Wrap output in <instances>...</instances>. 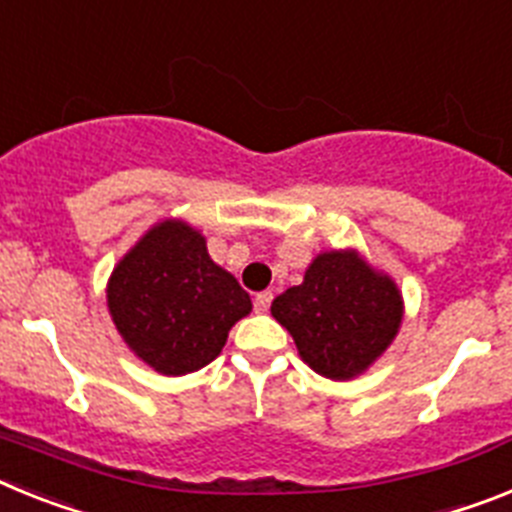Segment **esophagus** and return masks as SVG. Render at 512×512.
I'll use <instances>...</instances> for the list:
<instances>
[{
  "mask_svg": "<svg viewBox=\"0 0 512 512\" xmlns=\"http://www.w3.org/2000/svg\"><path fill=\"white\" fill-rule=\"evenodd\" d=\"M270 304H273V291H260L255 296V311H260V314H265V311L270 309Z\"/></svg>",
  "mask_w": 512,
  "mask_h": 512,
  "instance_id": "1",
  "label": "esophagus"
}]
</instances>
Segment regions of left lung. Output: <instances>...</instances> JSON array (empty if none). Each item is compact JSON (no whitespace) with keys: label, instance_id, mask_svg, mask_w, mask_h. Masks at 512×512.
<instances>
[{"label":"left lung","instance_id":"left-lung-1","mask_svg":"<svg viewBox=\"0 0 512 512\" xmlns=\"http://www.w3.org/2000/svg\"><path fill=\"white\" fill-rule=\"evenodd\" d=\"M270 311L291 332L304 363L327 379H353L397 335L402 296L355 252H324L304 283L283 291Z\"/></svg>","mask_w":512,"mask_h":512}]
</instances>
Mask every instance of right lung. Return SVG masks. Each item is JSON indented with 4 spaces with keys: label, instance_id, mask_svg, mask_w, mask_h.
<instances>
[{
    "label": "right lung",
    "instance_id": "obj_1",
    "mask_svg": "<svg viewBox=\"0 0 512 512\" xmlns=\"http://www.w3.org/2000/svg\"><path fill=\"white\" fill-rule=\"evenodd\" d=\"M108 306L141 361L164 376H182L221 353L252 301L237 278L208 257L198 231L162 221L118 262Z\"/></svg>",
    "mask_w": 512,
    "mask_h": 512
}]
</instances>
